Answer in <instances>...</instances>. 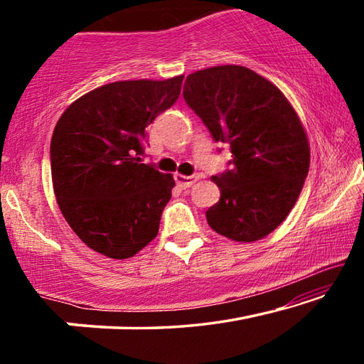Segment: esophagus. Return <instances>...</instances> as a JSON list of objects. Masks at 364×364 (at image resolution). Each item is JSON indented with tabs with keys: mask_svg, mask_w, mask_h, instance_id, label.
Instances as JSON below:
<instances>
[{
	"mask_svg": "<svg viewBox=\"0 0 364 364\" xmlns=\"http://www.w3.org/2000/svg\"><path fill=\"white\" fill-rule=\"evenodd\" d=\"M197 180H199V176H197V175H191V176H184V175H180V173L175 175L176 184H178V186H180V188H183V189L191 188Z\"/></svg>",
	"mask_w": 364,
	"mask_h": 364,
	"instance_id": "obj_1",
	"label": "esophagus"
}]
</instances>
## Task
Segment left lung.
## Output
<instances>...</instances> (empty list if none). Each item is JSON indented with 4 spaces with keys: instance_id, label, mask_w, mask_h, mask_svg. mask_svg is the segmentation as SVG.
<instances>
[{
    "instance_id": "obj_1",
    "label": "left lung",
    "mask_w": 364,
    "mask_h": 364,
    "mask_svg": "<svg viewBox=\"0 0 364 364\" xmlns=\"http://www.w3.org/2000/svg\"><path fill=\"white\" fill-rule=\"evenodd\" d=\"M183 97L212 138L231 149L212 180L220 200L205 212L213 231L254 242L292 210L310 168V146L286 96L254 70L218 65L186 77Z\"/></svg>"
}]
</instances>
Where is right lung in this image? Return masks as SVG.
I'll list each match as a JSON object with an SVG mask.
<instances>
[{"label":"right lung","instance_id":"1","mask_svg":"<svg viewBox=\"0 0 364 364\" xmlns=\"http://www.w3.org/2000/svg\"><path fill=\"white\" fill-rule=\"evenodd\" d=\"M183 75L100 86L67 107L49 156L54 194L82 241L109 258H128L159 232L175 180L143 164L147 125L181 93Z\"/></svg>","mask_w":364,"mask_h":364}]
</instances>
